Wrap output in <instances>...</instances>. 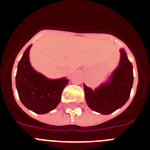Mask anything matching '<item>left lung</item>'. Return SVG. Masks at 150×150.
<instances>
[{"label": "left lung", "mask_w": 150, "mask_h": 150, "mask_svg": "<svg viewBox=\"0 0 150 150\" xmlns=\"http://www.w3.org/2000/svg\"><path fill=\"white\" fill-rule=\"evenodd\" d=\"M119 65L107 81L95 90L83 84L85 98L90 109L100 114H110L124 105L130 97L133 86V66L127 53L120 49Z\"/></svg>", "instance_id": "8db88e82"}]
</instances>
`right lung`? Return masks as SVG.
<instances>
[{
  "mask_svg": "<svg viewBox=\"0 0 150 150\" xmlns=\"http://www.w3.org/2000/svg\"><path fill=\"white\" fill-rule=\"evenodd\" d=\"M31 46L26 49L18 64L16 86L19 99L26 108L38 114H45L59 105L69 79H49L35 71L29 59Z\"/></svg>",
  "mask_w": 150,
  "mask_h": 150,
  "instance_id": "add662e5",
  "label": "right lung"
}]
</instances>
